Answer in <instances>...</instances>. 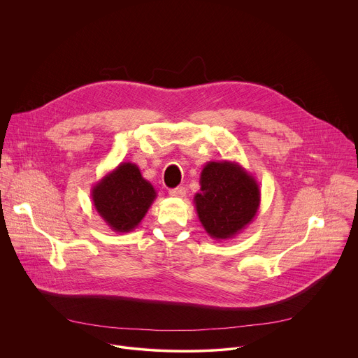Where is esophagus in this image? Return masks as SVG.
Instances as JSON below:
<instances>
[{"label": "esophagus", "mask_w": 358, "mask_h": 358, "mask_svg": "<svg viewBox=\"0 0 358 358\" xmlns=\"http://www.w3.org/2000/svg\"><path fill=\"white\" fill-rule=\"evenodd\" d=\"M169 194H170L171 196L182 198V196H185V194H187V189H185L184 187H177V188H171V189L169 191Z\"/></svg>", "instance_id": "obj_1"}]
</instances>
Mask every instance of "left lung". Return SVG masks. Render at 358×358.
Listing matches in <instances>:
<instances>
[{"label": "left lung", "mask_w": 358, "mask_h": 358, "mask_svg": "<svg viewBox=\"0 0 358 358\" xmlns=\"http://www.w3.org/2000/svg\"><path fill=\"white\" fill-rule=\"evenodd\" d=\"M201 191L194 195L198 220L217 241L235 238L257 217L259 185L236 162H208L199 177Z\"/></svg>", "instance_id": "left-lung-1"}]
</instances>
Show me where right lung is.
Returning <instances> with one entry per match:
<instances>
[{
    "instance_id": "right-lung-1",
    "label": "right lung",
    "mask_w": 358,
    "mask_h": 358,
    "mask_svg": "<svg viewBox=\"0 0 358 358\" xmlns=\"http://www.w3.org/2000/svg\"><path fill=\"white\" fill-rule=\"evenodd\" d=\"M157 192L133 163H120L92 188V201L106 225L117 232L133 231L145 217Z\"/></svg>"
}]
</instances>
